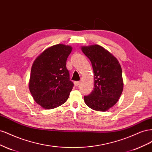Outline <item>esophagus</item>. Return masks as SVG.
Wrapping results in <instances>:
<instances>
[{"mask_svg":"<svg viewBox=\"0 0 152 152\" xmlns=\"http://www.w3.org/2000/svg\"><path fill=\"white\" fill-rule=\"evenodd\" d=\"M80 81H75V82H74V85H75V86H79V85L80 84Z\"/></svg>","mask_w":152,"mask_h":152,"instance_id":"1","label":"esophagus"}]
</instances>
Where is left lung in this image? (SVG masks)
I'll return each mask as SVG.
<instances>
[{
  "label": "left lung",
  "instance_id": "obj_1",
  "mask_svg": "<svg viewBox=\"0 0 152 152\" xmlns=\"http://www.w3.org/2000/svg\"><path fill=\"white\" fill-rule=\"evenodd\" d=\"M82 52L93 66L94 87L84 96L86 104L91 109L106 111L115 104L123 91L122 72L115 57L99 45L82 47Z\"/></svg>",
  "mask_w": 152,
  "mask_h": 152
}]
</instances>
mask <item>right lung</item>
I'll return each mask as SVG.
<instances>
[{
	"label": "right lung",
	"instance_id": "add662e5",
	"mask_svg": "<svg viewBox=\"0 0 152 152\" xmlns=\"http://www.w3.org/2000/svg\"><path fill=\"white\" fill-rule=\"evenodd\" d=\"M72 47L57 44L36 58L31 69L29 89L34 100L45 109H53L65 103L73 83L66 68V59Z\"/></svg>",
	"mask_w": 152,
	"mask_h": 152
}]
</instances>
